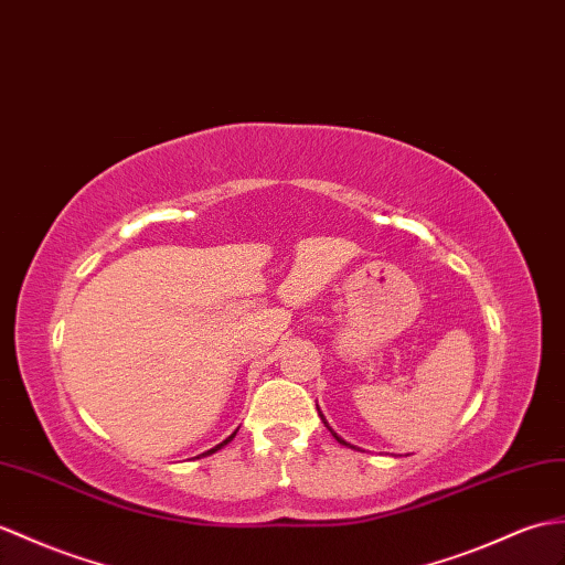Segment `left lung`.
I'll return each mask as SVG.
<instances>
[{
    "label": "left lung",
    "mask_w": 565,
    "mask_h": 565,
    "mask_svg": "<svg viewBox=\"0 0 565 565\" xmlns=\"http://www.w3.org/2000/svg\"><path fill=\"white\" fill-rule=\"evenodd\" d=\"M318 412H320V409H318ZM320 416H322V412H320ZM322 422H324V416H322ZM324 426H327V422H324ZM327 428H330V426H327ZM330 430H332V428H330ZM332 436H334V438H337V440H339V443H342V445H349V443H347V440H342V438H339V436H337V433H334V430H332ZM349 448H353V445H349Z\"/></svg>",
    "instance_id": "1"
}]
</instances>
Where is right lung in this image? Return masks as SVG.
Here are the masks:
<instances>
[{
    "mask_svg": "<svg viewBox=\"0 0 565 565\" xmlns=\"http://www.w3.org/2000/svg\"><path fill=\"white\" fill-rule=\"evenodd\" d=\"M233 436H235V433H233ZM233 436H228V438H226V440H223V443H218V445H216V448H212V450H206V452H204V455H212V452H216V450H221V448H223V445H226V443H231V440H233Z\"/></svg>",
    "mask_w": 565,
    "mask_h": 565,
    "instance_id": "1",
    "label": "right lung"
}]
</instances>
